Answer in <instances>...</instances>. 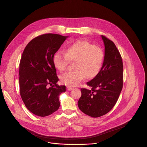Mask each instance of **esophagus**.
Wrapping results in <instances>:
<instances>
[{"mask_svg": "<svg viewBox=\"0 0 147 147\" xmlns=\"http://www.w3.org/2000/svg\"><path fill=\"white\" fill-rule=\"evenodd\" d=\"M67 90H68V91H71V90H72V87H67Z\"/></svg>", "mask_w": 147, "mask_h": 147, "instance_id": "1", "label": "esophagus"}]
</instances>
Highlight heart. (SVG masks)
<instances>
[{
	"label": "heart",
	"mask_w": 147,
	"mask_h": 147,
	"mask_svg": "<svg viewBox=\"0 0 147 147\" xmlns=\"http://www.w3.org/2000/svg\"><path fill=\"white\" fill-rule=\"evenodd\" d=\"M104 60L103 49L93 45L87 40H78L67 47L66 53L56 52L53 57L54 66L59 71H63L69 62H73V70L60 77L61 82L74 87L85 79H92L100 70Z\"/></svg>",
	"instance_id": "1"
}]
</instances>
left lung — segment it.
Returning <instances> with one entry per match:
<instances>
[{"mask_svg":"<svg viewBox=\"0 0 147 147\" xmlns=\"http://www.w3.org/2000/svg\"><path fill=\"white\" fill-rule=\"evenodd\" d=\"M105 45L102 68L92 80L87 82L91 90L81 88L79 109L85 114L98 117L108 113L115 105L123 88V65L121 56L111 40L101 35Z\"/></svg>","mask_w":147,"mask_h":147,"instance_id":"8db88e82","label":"left lung"}]
</instances>
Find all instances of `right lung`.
Masks as SVG:
<instances>
[{"mask_svg": "<svg viewBox=\"0 0 147 147\" xmlns=\"http://www.w3.org/2000/svg\"><path fill=\"white\" fill-rule=\"evenodd\" d=\"M68 36L45 34L32 39L25 48L20 62V95L33 114L45 117L60 107L59 96L66 91L58 86L59 78L53 63L54 54Z\"/></svg>", "mask_w": 147, "mask_h": 147, "instance_id": "add662e5", "label": "right lung"}]
</instances>
